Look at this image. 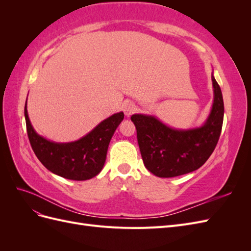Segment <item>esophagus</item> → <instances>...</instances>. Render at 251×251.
<instances>
[{
    "label": "esophagus",
    "instance_id": "esophagus-1",
    "mask_svg": "<svg viewBox=\"0 0 251 251\" xmlns=\"http://www.w3.org/2000/svg\"><path fill=\"white\" fill-rule=\"evenodd\" d=\"M123 110H124V112L126 114V116L128 117V116H131L133 113H135L136 105L133 102H131V101H126L124 103V105H123Z\"/></svg>",
    "mask_w": 251,
    "mask_h": 251
}]
</instances>
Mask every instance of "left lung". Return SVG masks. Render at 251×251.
<instances>
[{
	"instance_id": "8db88e82",
	"label": "left lung",
	"mask_w": 251,
	"mask_h": 251,
	"mask_svg": "<svg viewBox=\"0 0 251 251\" xmlns=\"http://www.w3.org/2000/svg\"><path fill=\"white\" fill-rule=\"evenodd\" d=\"M211 81L214 101L206 120L200 126L172 127L154 115H132L144 166L155 176L171 178L194 172L214 151L222 130L224 102L214 72Z\"/></svg>"
}]
</instances>
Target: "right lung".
Here are the masks:
<instances>
[{
  "label": "right lung",
  "instance_id": "obj_1",
  "mask_svg": "<svg viewBox=\"0 0 251 251\" xmlns=\"http://www.w3.org/2000/svg\"><path fill=\"white\" fill-rule=\"evenodd\" d=\"M24 113L28 138L39 160L51 173L75 181L89 180L101 172L111 138L125 117L124 112L115 113L78 140L55 142L36 133L28 116L27 100Z\"/></svg>",
  "mask_w": 251,
  "mask_h": 251
}]
</instances>
